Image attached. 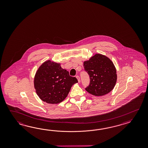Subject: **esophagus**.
<instances>
[{"instance_id": "1", "label": "esophagus", "mask_w": 148, "mask_h": 148, "mask_svg": "<svg viewBox=\"0 0 148 148\" xmlns=\"http://www.w3.org/2000/svg\"><path fill=\"white\" fill-rule=\"evenodd\" d=\"M76 78H77V79H78V82H80V77H79V76H78V75H77V76H76Z\"/></svg>"}]
</instances>
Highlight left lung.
I'll use <instances>...</instances> for the list:
<instances>
[{"label":"left lung","mask_w":148,"mask_h":148,"mask_svg":"<svg viewBox=\"0 0 148 148\" xmlns=\"http://www.w3.org/2000/svg\"><path fill=\"white\" fill-rule=\"evenodd\" d=\"M84 68L90 78L89 85L85 88L89 93L101 96L113 90L116 82V70L108 58L96 54L84 62Z\"/></svg>","instance_id":"8db88e82"}]
</instances>
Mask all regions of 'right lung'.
Returning a JSON list of instances; mask_svg holds the SVG:
<instances>
[{
  "instance_id": "obj_1",
  "label": "right lung",
  "mask_w": 148,
  "mask_h": 148,
  "mask_svg": "<svg viewBox=\"0 0 148 148\" xmlns=\"http://www.w3.org/2000/svg\"><path fill=\"white\" fill-rule=\"evenodd\" d=\"M75 77L63 69L60 63L48 60L39 67L35 75L34 88L41 100L49 104L60 103L67 97Z\"/></svg>"
}]
</instances>
